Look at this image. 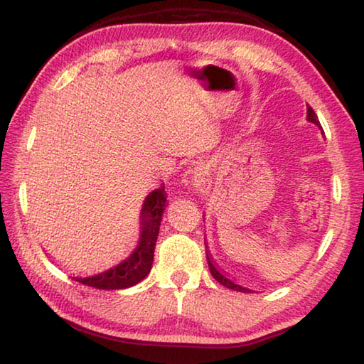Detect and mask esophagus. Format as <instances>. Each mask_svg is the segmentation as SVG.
<instances>
[{
    "mask_svg": "<svg viewBox=\"0 0 364 364\" xmlns=\"http://www.w3.org/2000/svg\"><path fill=\"white\" fill-rule=\"evenodd\" d=\"M190 178H192L193 187L198 190L200 193H206L208 190L211 188V172H210V166L205 161H200L196 163L192 171L188 172Z\"/></svg>",
    "mask_w": 364,
    "mask_h": 364,
    "instance_id": "obj_1",
    "label": "esophagus"
}]
</instances>
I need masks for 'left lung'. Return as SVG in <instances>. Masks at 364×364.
<instances>
[{"label": "left lung", "mask_w": 364, "mask_h": 364, "mask_svg": "<svg viewBox=\"0 0 364 364\" xmlns=\"http://www.w3.org/2000/svg\"><path fill=\"white\" fill-rule=\"evenodd\" d=\"M308 121H309V122H313V124H316V126H319L318 116H316V112H314V109L311 108V106H308ZM319 127H321V126H319ZM206 259H208V266H210V271H211V274H213V277L216 279V281H218L219 284H223L224 287L232 289V290H237V291H243V294H248V291H252L250 289L242 287V285L234 284V282L230 281V279H228L225 276H223V274L219 272V271L216 269V267H214V264L211 263V258H210V256H208V253H206Z\"/></svg>", "instance_id": "obj_1"}]
</instances>
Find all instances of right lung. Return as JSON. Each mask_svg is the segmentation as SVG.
I'll return each mask as SVG.
<instances>
[{
	"mask_svg": "<svg viewBox=\"0 0 364 364\" xmlns=\"http://www.w3.org/2000/svg\"><path fill=\"white\" fill-rule=\"evenodd\" d=\"M166 203L168 201H166L164 188H158L148 195L141 208V235L135 252L124 263L117 264L109 271L85 279L77 277L75 281L100 290H117L132 287L141 279H145L153 264L154 245H156L159 224Z\"/></svg>",
	"mask_w": 364,
	"mask_h": 364,
	"instance_id": "1",
	"label": "right lung"
}]
</instances>
